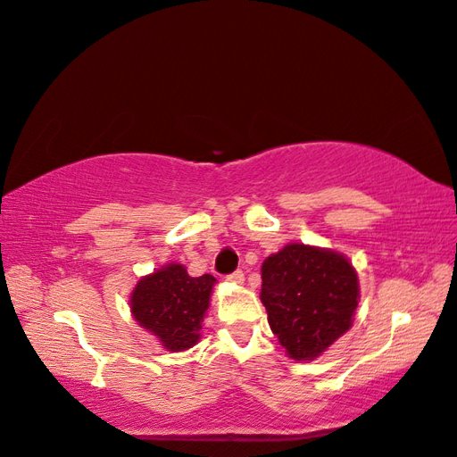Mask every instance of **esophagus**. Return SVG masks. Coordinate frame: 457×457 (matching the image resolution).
Wrapping results in <instances>:
<instances>
[{"mask_svg": "<svg viewBox=\"0 0 457 457\" xmlns=\"http://www.w3.org/2000/svg\"><path fill=\"white\" fill-rule=\"evenodd\" d=\"M226 280H229V283H234V285H241L245 280V277H244V273H241V270H236V273L228 275Z\"/></svg>", "mask_w": 457, "mask_h": 457, "instance_id": "34e87169", "label": "esophagus"}]
</instances>
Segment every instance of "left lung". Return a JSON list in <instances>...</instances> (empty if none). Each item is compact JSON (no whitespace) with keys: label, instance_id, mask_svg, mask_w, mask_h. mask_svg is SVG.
<instances>
[{"label":"left lung","instance_id":"8db88e82","mask_svg":"<svg viewBox=\"0 0 457 457\" xmlns=\"http://www.w3.org/2000/svg\"><path fill=\"white\" fill-rule=\"evenodd\" d=\"M261 278L269 326L295 361H312L352 328L359 278L344 253L288 244L263 261Z\"/></svg>","mask_w":457,"mask_h":457}]
</instances>
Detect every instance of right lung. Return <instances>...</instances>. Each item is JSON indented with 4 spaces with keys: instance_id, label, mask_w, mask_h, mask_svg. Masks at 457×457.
<instances>
[{
    "instance_id": "1",
    "label": "right lung",
    "mask_w": 457,
    "mask_h": 457,
    "mask_svg": "<svg viewBox=\"0 0 457 457\" xmlns=\"http://www.w3.org/2000/svg\"><path fill=\"white\" fill-rule=\"evenodd\" d=\"M216 278L190 277L180 263H169L137 280L129 296L131 316L159 339L167 352H187L198 344Z\"/></svg>"
}]
</instances>
